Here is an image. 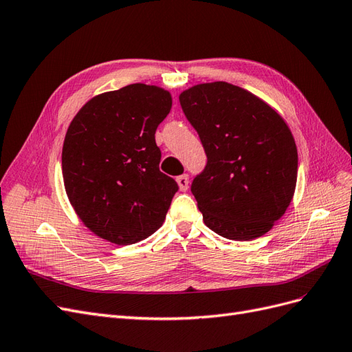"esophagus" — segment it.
<instances>
[{"label":"esophagus","instance_id":"1","mask_svg":"<svg viewBox=\"0 0 352 352\" xmlns=\"http://www.w3.org/2000/svg\"><path fill=\"white\" fill-rule=\"evenodd\" d=\"M177 183H178V187L181 191H186L188 188V175L183 174V175L177 177Z\"/></svg>","mask_w":352,"mask_h":352}]
</instances>
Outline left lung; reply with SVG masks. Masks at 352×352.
I'll use <instances>...</instances> for the list:
<instances>
[{
    "mask_svg": "<svg viewBox=\"0 0 352 352\" xmlns=\"http://www.w3.org/2000/svg\"><path fill=\"white\" fill-rule=\"evenodd\" d=\"M179 104L208 156L191 183L203 222L228 240L265 235L296 191L298 153L288 124L265 100L226 82L191 86Z\"/></svg>",
    "mask_w": 352,
    "mask_h": 352,
    "instance_id": "1",
    "label": "left lung"
}]
</instances>
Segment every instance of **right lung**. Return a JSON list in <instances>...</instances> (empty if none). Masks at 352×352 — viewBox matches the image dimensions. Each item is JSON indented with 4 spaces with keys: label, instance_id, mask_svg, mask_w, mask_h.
<instances>
[{
    "label": "right lung",
    "instance_id": "1",
    "mask_svg": "<svg viewBox=\"0 0 352 352\" xmlns=\"http://www.w3.org/2000/svg\"><path fill=\"white\" fill-rule=\"evenodd\" d=\"M171 107L168 90L134 83L87 100L70 122L65 192L82 222L109 243H139L165 221L178 186L160 171L155 131Z\"/></svg>",
    "mask_w": 352,
    "mask_h": 352
}]
</instances>
